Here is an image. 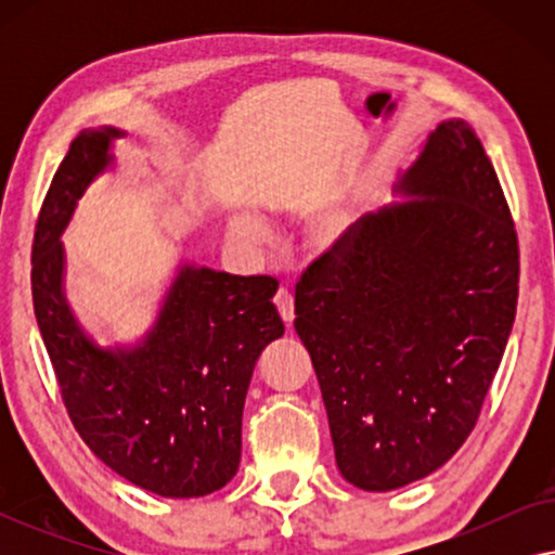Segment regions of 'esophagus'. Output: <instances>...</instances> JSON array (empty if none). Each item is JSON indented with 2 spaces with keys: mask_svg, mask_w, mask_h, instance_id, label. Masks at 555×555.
Instances as JSON below:
<instances>
[{
  "mask_svg": "<svg viewBox=\"0 0 555 555\" xmlns=\"http://www.w3.org/2000/svg\"><path fill=\"white\" fill-rule=\"evenodd\" d=\"M275 306L280 310V318L291 325L295 318V302H293V293L287 291V287H280V291L275 293Z\"/></svg>",
  "mask_w": 555,
  "mask_h": 555,
  "instance_id": "1",
  "label": "esophagus"
}]
</instances>
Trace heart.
I'll list each match as a JSON object with an SVG mask.
<instances>
[{
	"label": "heart",
	"instance_id": "b5f03b06",
	"mask_svg": "<svg viewBox=\"0 0 555 555\" xmlns=\"http://www.w3.org/2000/svg\"><path fill=\"white\" fill-rule=\"evenodd\" d=\"M232 234L242 242H253V245H260V242L268 240V230H264V224L257 219L255 215H247V211H240V215L232 217ZM340 227H344V222L340 219H331L328 230L336 234L340 232Z\"/></svg>",
	"mask_w": 555,
	"mask_h": 555
}]
</instances>
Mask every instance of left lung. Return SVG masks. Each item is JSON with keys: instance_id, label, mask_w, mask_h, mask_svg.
I'll return each mask as SVG.
<instances>
[{"instance_id": "8db88e82", "label": "left lung", "mask_w": 555, "mask_h": 555, "mask_svg": "<svg viewBox=\"0 0 555 555\" xmlns=\"http://www.w3.org/2000/svg\"><path fill=\"white\" fill-rule=\"evenodd\" d=\"M397 189L295 285V331L340 475L386 492L444 465L475 429L518 306V234L473 126L444 120Z\"/></svg>"}]
</instances>
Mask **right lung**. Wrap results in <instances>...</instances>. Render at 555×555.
<instances>
[{"instance_id":"add662e5","label":"right lung","mask_w":555,"mask_h":555,"mask_svg":"<svg viewBox=\"0 0 555 555\" xmlns=\"http://www.w3.org/2000/svg\"><path fill=\"white\" fill-rule=\"evenodd\" d=\"M120 135L80 131L52 177L33 242L35 318L73 427L95 457L156 495L202 498L240 467L249 378L285 333L272 306L278 280L181 264L139 346H95L65 300L60 234Z\"/></svg>"}]
</instances>
